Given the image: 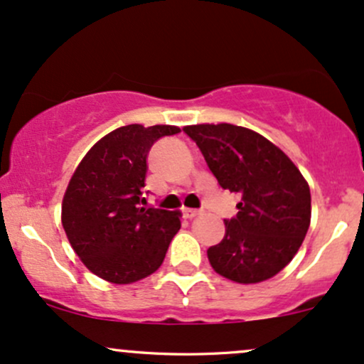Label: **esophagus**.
I'll use <instances>...</instances> for the list:
<instances>
[{
	"label": "esophagus",
	"mask_w": 364,
	"mask_h": 364,
	"mask_svg": "<svg viewBox=\"0 0 364 364\" xmlns=\"http://www.w3.org/2000/svg\"><path fill=\"white\" fill-rule=\"evenodd\" d=\"M196 215H200V210H195V208H183V217H185V219H193Z\"/></svg>",
	"instance_id": "esophagus-1"
}]
</instances>
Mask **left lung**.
I'll list each match as a JSON object with an SVG mask.
<instances>
[{
	"instance_id": "1",
	"label": "left lung",
	"mask_w": 364,
	"mask_h": 364,
	"mask_svg": "<svg viewBox=\"0 0 364 364\" xmlns=\"http://www.w3.org/2000/svg\"><path fill=\"white\" fill-rule=\"evenodd\" d=\"M224 190L241 196L225 235L207 250L212 269L240 284L277 275L298 253L311 220L308 181L277 145L229 123L183 128Z\"/></svg>"
}]
</instances>
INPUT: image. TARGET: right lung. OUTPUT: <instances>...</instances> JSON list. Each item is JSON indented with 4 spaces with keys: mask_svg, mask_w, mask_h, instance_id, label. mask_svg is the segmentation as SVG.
I'll return each instance as SVG.
<instances>
[{
    "mask_svg": "<svg viewBox=\"0 0 364 364\" xmlns=\"http://www.w3.org/2000/svg\"><path fill=\"white\" fill-rule=\"evenodd\" d=\"M181 129L128 124L94 144L75 169L61 203L73 252L97 277L132 284L154 274L181 228V212L140 207L154 141Z\"/></svg>",
    "mask_w": 364,
    "mask_h": 364,
    "instance_id": "1",
    "label": "right lung"
}]
</instances>
